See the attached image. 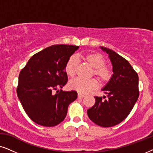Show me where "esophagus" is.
<instances>
[{"label":"esophagus","mask_w":153,"mask_h":153,"mask_svg":"<svg viewBox=\"0 0 153 153\" xmlns=\"http://www.w3.org/2000/svg\"><path fill=\"white\" fill-rule=\"evenodd\" d=\"M85 97V96L84 94H80L78 93V97L79 98V99H82V98H84Z\"/></svg>","instance_id":"34e87169"}]
</instances>
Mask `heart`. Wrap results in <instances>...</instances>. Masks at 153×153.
I'll use <instances>...</instances> for the list:
<instances>
[{
    "label": "heart",
    "instance_id": "b5f03b06",
    "mask_svg": "<svg viewBox=\"0 0 153 153\" xmlns=\"http://www.w3.org/2000/svg\"><path fill=\"white\" fill-rule=\"evenodd\" d=\"M82 58L94 68L93 72L101 82H107L111 78L112 72L111 68L105 66V61L102 55L98 53H89L82 56ZM78 56L72 55L68 59L65 65V72L70 78L74 77L78 66ZM71 89L76 90L82 94L90 92L91 90L97 88L98 82L95 79L82 80L75 79L69 83Z\"/></svg>",
    "mask_w": 153,
    "mask_h": 153
}]
</instances>
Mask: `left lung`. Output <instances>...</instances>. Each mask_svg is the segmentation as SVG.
Wrapping results in <instances>:
<instances>
[{"mask_svg":"<svg viewBox=\"0 0 153 153\" xmlns=\"http://www.w3.org/2000/svg\"><path fill=\"white\" fill-rule=\"evenodd\" d=\"M100 49L108 54L113 74L101 89L107 99L105 96L95 97L94 105L87 110V115L97 125L110 127L123 122L137 101L138 76L125 58L108 48L100 47Z\"/></svg>","mask_w":153,"mask_h":153,"instance_id":"obj_1","label":"left lung"}]
</instances>
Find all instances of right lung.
<instances>
[{
    "label": "right lung",
    "instance_id": "obj_1",
    "mask_svg": "<svg viewBox=\"0 0 153 153\" xmlns=\"http://www.w3.org/2000/svg\"><path fill=\"white\" fill-rule=\"evenodd\" d=\"M78 46L54 45L31 57L19 75L17 97L30 119L54 127L66 117L68 107L78 97L74 90H58L68 82L65 65Z\"/></svg>",
    "mask_w": 153,
    "mask_h": 153
}]
</instances>
